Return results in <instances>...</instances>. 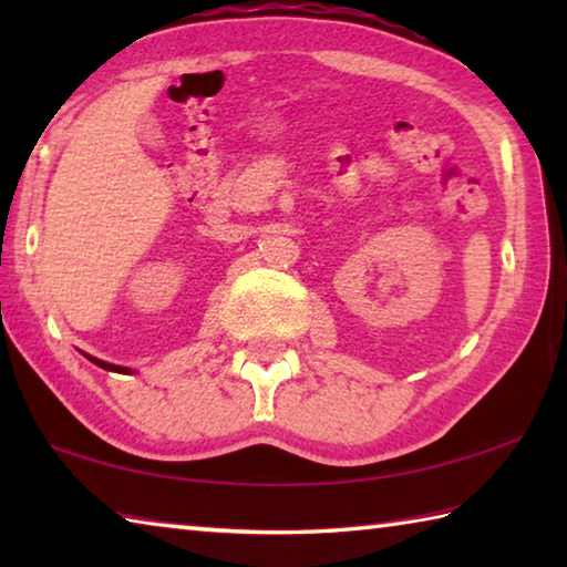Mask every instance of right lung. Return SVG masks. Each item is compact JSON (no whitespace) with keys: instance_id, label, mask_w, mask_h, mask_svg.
<instances>
[{"instance_id":"add662e5","label":"right lung","mask_w":567,"mask_h":567,"mask_svg":"<svg viewBox=\"0 0 567 567\" xmlns=\"http://www.w3.org/2000/svg\"><path fill=\"white\" fill-rule=\"evenodd\" d=\"M84 358H87L90 362H94L97 364V368H102V370H110V372H132L130 368H122V364H112V362H104V360H100V358H92V354H87V352H82Z\"/></svg>"}]
</instances>
